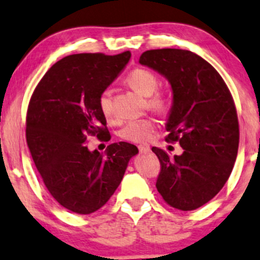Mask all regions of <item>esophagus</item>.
Returning a JSON list of instances; mask_svg holds the SVG:
<instances>
[{
    "mask_svg": "<svg viewBox=\"0 0 260 260\" xmlns=\"http://www.w3.org/2000/svg\"><path fill=\"white\" fill-rule=\"evenodd\" d=\"M139 150L141 154H146V153H149L150 152V147L149 145H147V143H143V145H140L139 146Z\"/></svg>",
    "mask_w": 260,
    "mask_h": 260,
    "instance_id": "1",
    "label": "esophagus"
}]
</instances>
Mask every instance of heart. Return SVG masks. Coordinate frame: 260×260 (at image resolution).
Here are the masks:
<instances>
[{"mask_svg":"<svg viewBox=\"0 0 260 260\" xmlns=\"http://www.w3.org/2000/svg\"><path fill=\"white\" fill-rule=\"evenodd\" d=\"M134 90L143 96H149L148 106L156 111H164L168 107V101L162 95L152 94L156 91L159 86V79L154 72L147 69H135L129 73L126 78ZM99 107L106 119L113 118V106H112V90L106 88L99 96ZM156 127V123L152 118H143V119H134L127 121L120 130L121 139L129 142L141 143L148 141L152 137Z\"/></svg>","mask_w":260,"mask_h":260,"instance_id":"obj_1","label":"heart"}]
</instances>
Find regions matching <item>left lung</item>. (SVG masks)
I'll use <instances>...</instances> for the list:
<instances>
[{"label":"left lung","mask_w":260,"mask_h":260,"mask_svg":"<svg viewBox=\"0 0 260 260\" xmlns=\"http://www.w3.org/2000/svg\"><path fill=\"white\" fill-rule=\"evenodd\" d=\"M140 63L171 84L166 141H178L184 149L170 156L153 147L161 165L156 189L170 206L195 210L219 193L233 171L240 139L233 96L216 69L189 50H147Z\"/></svg>","instance_id":"obj_1"}]
</instances>
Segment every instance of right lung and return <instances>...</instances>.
I'll return each mask as SVG.
<instances>
[{"instance_id":"obj_1","label":"right lung","mask_w":260,"mask_h":260,"mask_svg":"<svg viewBox=\"0 0 260 260\" xmlns=\"http://www.w3.org/2000/svg\"><path fill=\"white\" fill-rule=\"evenodd\" d=\"M130 56L129 50L69 55L48 70L31 96L26 115L31 156L48 191L75 213L90 214L104 206L139 153L127 142L112 143L106 155L85 145L88 136L111 140L99 96Z\"/></svg>"}]
</instances>
